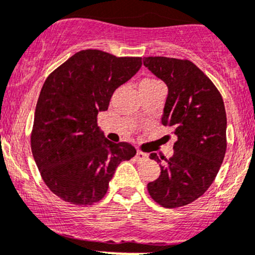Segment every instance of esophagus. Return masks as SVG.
Segmentation results:
<instances>
[{
	"label": "esophagus",
	"instance_id": "obj_1",
	"mask_svg": "<svg viewBox=\"0 0 255 255\" xmlns=\"http://www.w3.org/2000/svg\"><path fill=\"white\" fill-rule=\"evenodd\" d=\"M148 159V155L145 154V152H143V151H136V155H135V160L138 162H140V161H144V160H146Z\"/></svg>",
	"mask_w": 255,
	"mask_h": 255
}]
</instances>
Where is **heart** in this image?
I'll return each mask as SVG.
<instances>
[{"label":"heart","instance_id":"1","mask_svg":"<svg viewBox=\"0 0 255 255\" xmlns=\"http://www.w3.org/2000/svg\"><path fill=\"white\" fill-rule=\"evenodd\" d=\"M157 85H162L159 80L154 79V78H145L140 82L139 84V89L140 88H152V87H157Z\"/></svg>","mask_w":255,"mask_h":255}]
</instances>
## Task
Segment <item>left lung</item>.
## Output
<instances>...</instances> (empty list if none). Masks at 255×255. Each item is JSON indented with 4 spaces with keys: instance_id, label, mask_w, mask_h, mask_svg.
I'll use <instances>...</instances> for the list:
<instances>
[{
    "instance_id": "1",
    "label": "left lung",
    "mask_w": 255,
    "mask_h": 255,
    "mask_svg": "<svg viewBox=\"0 0 255 255\" xmlns=\"http://www.w3.org/2000/svg\"><path fill=\"white\" fill-rule=\"evenodd\" d=\"M144 66L166 83L167 99L161 119L177 141L170 159L150 154L161 175L148 183L150 197L163 208L197 200L218 175L226 152V111L218 88L189 60L144 57Z\"/></svg>"
}]
</instances>
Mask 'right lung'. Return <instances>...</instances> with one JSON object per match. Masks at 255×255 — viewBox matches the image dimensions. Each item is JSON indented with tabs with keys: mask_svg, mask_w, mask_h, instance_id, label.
I'll return each instance as SVG.
<instances>
[{
	"mask_svg": "<svg viewBox=\"0 0 255 255\" xmlns=\"http://www.w3.org/2000/svg\"><path fill=\"white\" fill-rule=\"evenodd\" d=\"M140 67L141 57L83 50L45 80L30 145L45 184L64 202H100L117 166L136 154L130 144L107 140L99 130L98 114L109 109L115 90Z\"/></svg>",
	"mask_w": 255,
	"mask_h": 255,
	"instance_id": "obj_1",
	"label": "right lung"
}]
</instances>
